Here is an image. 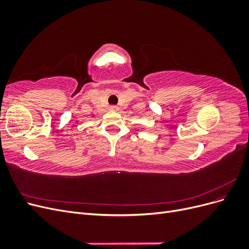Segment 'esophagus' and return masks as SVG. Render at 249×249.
<instances>
[{"label":"esophagus","instance_id":"1","mask_svg":"<svg viewBox=\"0 0 249 249\" xmlns=\"http://www.w3.org/2000/svg\"><path fill=\"white\" fill-rule=\"evenodd\" d=\"M110 110H112V111H115V110H117V107H116V106H114V105H113V106H110Z\"/></svg>","mask_w":249,"mask_h":249}]
</instances>
